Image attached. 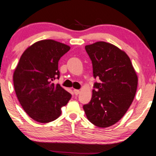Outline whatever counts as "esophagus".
Instances as JSON below:
<instances>
[{"label":"esophagus","mask_w":156,"mask_h":156,"mask_svg":"<svg viewBox=\"0 0 156 156\" xmlns=\"http://www.w3.org/2000/svg\"><path fill=\"white\" fill-rule=\"evenodd\" d=\"M73 93H74V94H75L76 95H78L79 93H80V90H76V89H74L73 90Z\"/></svg>","instance_id":"1"}]
</instances>
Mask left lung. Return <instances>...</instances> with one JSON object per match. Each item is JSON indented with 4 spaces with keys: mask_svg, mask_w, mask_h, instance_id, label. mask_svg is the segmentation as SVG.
I'll use <instances>...</instances> for the list:
<instances>
[{
    "mask_svg": "<svg viewBox=\"0 0 156 156\" xmlns=\"http://www.w3.org/2000/svg\"><path fill=\"white\" fill-rule=\"evenodd\" d=\"M92 61L94 78L93 96L83 105L87 119L105 128L122 119L132 103L138 77L129 57L112 44L98 41L85 46Z\"/></svg>",
    "mask_w": 156,
    "mask_h": 156,
    "instance_id": "obj_1",
    "label": "left lung"
}]
</instances>
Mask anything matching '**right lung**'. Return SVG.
I'll return each mask as SVG.
<instances>
[{"label":"right lung","mask_w":156,"mask_h":156,"mask_svg":"<svg viewBox=\"0 0 156 156\" xmlns=\"http://www.w3.org/2000/svg\"><path fill=\"white\" fill-rule=\"evenodd\" d=\"M70 47L52 39L34 43L24 51L13 74L15 91L25 112L40 123L56 119L71 98L52 81L58 79V61Z\"/></svg>","instance_id":"right-lung-1"}]
</instances>
